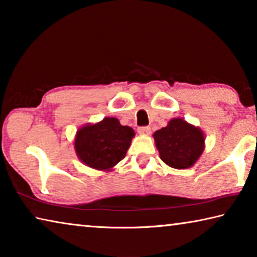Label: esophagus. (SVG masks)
Instances as JSON below:
<instances>
[{
    "mask_svg": "<svg viewBox=\"0 0 257 257\" xmlns=\"http://www.w3.org/2000/svg\"><path fill=\"white\" fill-rule=\"evenodd\" d=\"M137 132L141 135H149L151 133V128L147 127V125H144V127H139L137 129Z\"/></svg>",
    "mask_w": 257,
    "mask_h": 257,
    "instance_id": "1",
    "label": "esophagus"
}]
</instances>
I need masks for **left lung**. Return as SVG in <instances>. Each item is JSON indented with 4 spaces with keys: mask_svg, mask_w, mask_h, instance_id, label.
I'll list each match as a JSON object with an SVG mask.
<instances>
[{
    "mask_svg": "<svg viewBox=\"0 0 257 257\" xmlns=\"http://www.w3.org/2000/svg\"><path fill=\"white\" fill-rule=\"evenodd\" d=\"M153 136L161 160L171 168H190L204 151L205 139L202 130L182 119H172Z\"/></svg>",
    "mask_w": 257,
    "mask_h": 257,
    "instance_id": "left-lung-1",
    "label": "left lung"
}]
</instances>
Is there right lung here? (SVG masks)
<instances>
[{"label": "right lung", "instance_id": "right-lung-1", "mask_svg": "<svg viewBox=\"0 0 257 257\" xmlns=\"http://www.w3.org/2000/svg\"><path fill=\"white\" fill-rule=\"evenodd\" d=\"M134 136V130L121 125L118 119L105 118L78 130L75 149L86 165L96 170H110L124 158Z\"/></svg>", "mask_w": 257, "mask_h": 257}]
</instances>
